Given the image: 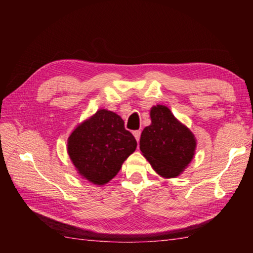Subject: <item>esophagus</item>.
I'll return each mask as SVG.
<instances>
[{"mask_svg": "<svg viewBox=\"0 0 253 253\" xmlns=\"http://www.w3.org/2000/svg\"><path fill=\"white\" fill-rule=\"evenodd\" d=\"M132 134H134V136H135V138H136L137 142L139 143V139H140V134H142V131H140V130H135V131H132Z\"/></svg>", "mask_w": 253, "mask_h": 253, "instance_id": "obj_1", "label": "esophagus"}]
</instances>
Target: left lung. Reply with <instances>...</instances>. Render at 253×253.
Wrapping results in <instances>:
<instances>
[{
    "instance_id": "1",
    "label": "left lung",
    "mask_w": 253,
    "mask_h": 253,
    "mask_svg": "<svg viewBox=\"0 0 253 253\" xmlns=\"http://www.w3.org/2000/svg\"><path fill=\"white\" fill-rule=\"evenodd\" d=\"M151 119L140 136V151L163 177L177 176L194 156V136L165 106H154Z\"/></svg>"
}]
</instances>
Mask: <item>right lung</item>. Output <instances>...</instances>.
Wrapping results in <instances>:
<instances>
[{"mask_svg":"<svg viewBox=\"0 0 253 253\" xmlns=\"http://www.w3.org/2000/svg\"><path fill=\"white\" fill-rule=\"evenodd\" d=\"M136 146L135 137L125 129L123 119L113 111L100 109L72 131L68 153L80 175L104 185L116 176Z\"/></svg>","mask_w":253,"mask_h":253,"instance_id":"obj_1","label":"right lung"}]
</instances>
